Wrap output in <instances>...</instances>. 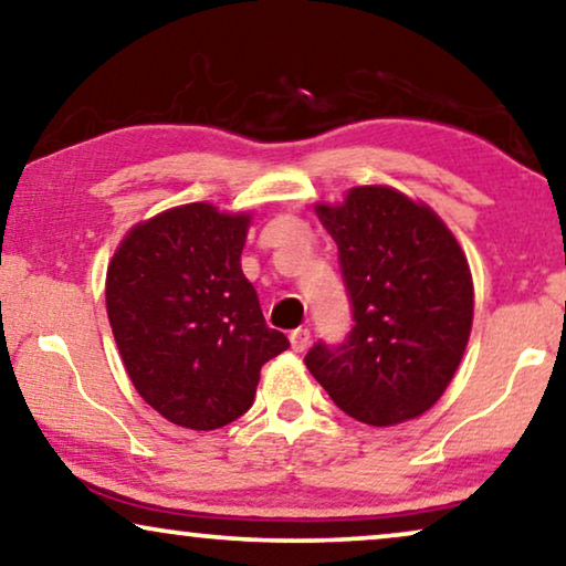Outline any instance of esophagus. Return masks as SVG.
Listing matches in <instances>:
<instances>
[{
	"label": "esophagus",
	"instance_id": "34e87169",
	"mask_svg": "<svg viewBox=\"0 0 566 566\" xmlns=\"http://www.w3.org/2000/svg\"><path fill=\"white\" fill-rule=\"evenodd\" d=\"M308 345H312V332H308L306 327H298V329L291 332V347H293V350L304 353Z\"/></svg>",
	"mask_w": 566,
	"mask_h": 566
}]
</instances>
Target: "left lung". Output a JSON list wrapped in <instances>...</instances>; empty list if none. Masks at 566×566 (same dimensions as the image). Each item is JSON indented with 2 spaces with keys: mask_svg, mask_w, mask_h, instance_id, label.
<instances>
[{
  "mask_svg": "<svg viewBox=\"0 0 566 566\" xmlns=\"http://www.w3.org/2000/svg\"><path fill=\"white\" fill-rule=\"evenodd\" d=\"M316 216L337 242L355 324L343 345L316 343L306 368L358 422L415 420L443 397L467 350V254L432 208L384 185L353 188Z\"/></svg>",
  "mask_w": 566,
  "mask_h": 566,
  "instance_id": "obj_1",
  "label": "left lung"
}]
</instances>
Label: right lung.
<instances>
[{"label": "right lung", "mask_w": 566, "mask_h": 566, "mask_svg": "<svg viewBox=\"0 0 566 566\" xmlns=\"http://www.w3.org/2000/svg\"><path fill=\"white\" fill-rule=\"evenodd\" d=\"M250 213L211 203L136 223L107 265L105 304L136 391L169 422L216 430L252 407L260 368L289 347L242 273Z\"/></svg>", "instance_id": "add662e5"}]
</instances>
